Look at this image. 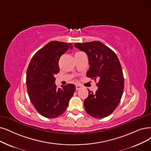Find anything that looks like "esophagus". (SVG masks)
I'll return each mask as SVG.
<instances>
[{
  "label": "esophagus",
  "mask_w": 151,
  "mask_h": 151,
  "mask_svg": "<svg viewBox=\"0 0 151 151\" xmlns=\"http://www.w3.org/2000/svg\"><path fill=\"white\" fill-rule=\"evenodd\" d=\"M76 90H79L82 88V86H79V85H76Z\"/></svg>",
  "instance_id": "1"
}]
</instances>
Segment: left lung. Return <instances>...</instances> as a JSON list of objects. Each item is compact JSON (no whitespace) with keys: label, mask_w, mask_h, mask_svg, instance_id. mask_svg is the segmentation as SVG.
Instances as JSON below:
<instances>
[{"label":"left lung","mask_w":151,"mask_h":151,"mask_svg":"<svg viewBox=\"0 0 151 151\" xmlns=\"http://www.w3.org/2000/svg\"><path fill=\"white\" fill-rule=\"evenodd\" d=\"M74 46L88 56L90 68L87 77L99 79L95 93L88 90V95L83 101L85 110L94 118L106 117L116 109L123 95L124 77L121 64L114 52L99 41L77 43Z\"/></svg>","instance_id":"left-lung-1"}]
</instances>
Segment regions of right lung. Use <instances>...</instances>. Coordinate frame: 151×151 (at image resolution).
<instances>
[{"instance_id": "obj_1", "label": "right lung", "mask_w": 151, "mask_h": 151, "mask_svg": "<svg viewBox=\"0 0 151 151\" xmlns=\"http://www.w3.org/2000/svg\"><path fill=\"white\" fill-rule=\"evenodd\" d=\"M71 43L52 41L35 54L27 71V87L29 98L37 111L46 118H54L63 114L74 95L72 83L58 88L55 75L59 72V60Z\"/></svg>"}]
</instances>
